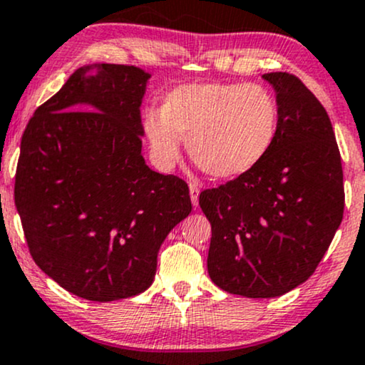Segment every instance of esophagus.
<instances>
[{
  "label": "esophagus",
  "mask_w": 365,
  "mask_h": 365,
  "mask_svg": "<svg viewBox=\"0 0 365 365\" xmlns=\"http://www.w3.org/2000/svg\"><path fill=\"white\" fill-rule=\"evenodd\" d=\"M190 199H192V204H194V207L199 206V192L200 188L199 185H195V183H190Z\"/></svg>",
  "instance_id": "34e87169"
}]
</instances>
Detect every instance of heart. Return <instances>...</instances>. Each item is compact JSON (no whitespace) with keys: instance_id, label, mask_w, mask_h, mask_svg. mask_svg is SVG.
<instances>
[{"instance_id":"heart-1","label":"heart","mask_w":365,"mask_h":365,"mask_svg":"<svg viewBox=\"0 0 365 365\" xmlns=\"http://www.w3.org/2000/svg\"><path fill=\"white\" fill-rule=\"evenodd\" d=\"M144 130L163 168L177 163L185 139L200 170L215 178H237L273 149L279 106L273 92L257 83H185L166 94L161 111L145 113Z\"/></svg>"}]
</instances>
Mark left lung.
<instances>
[{
    "mask_svg": "<svg viewBox=\"0 0 365 365\" xmlns=\"http://www.w3.org/2000/svg\"><path fill=\"white\" fill-rule=\"evenodd\" d=\"M279 106L273 149L252 171L200 192L207 271L221 290L271 299L309 279L343 220L341 158L322 104L300 78L264 73Z\"/></svg>",
    "mask_w": 365,
    "mask_h": 365,
    "instance_id": "1",
    "label": "left lung"
}]
</instances>
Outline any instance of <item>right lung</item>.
I'll return each mask as SVG.
<instances>
[{"label":"right lung","instance_id":"1","mask_svg":"<svg viewBox=\"0 0 365 365\" xmlns=\"http://www.w3.org/2000/svg\"><path fill=\"white\" fill-rule=\"evenodd\" d=\"M92 68L96 76H87ZM150 75L75 70L29 120L15 206L37 266L82 299L113 302L153 284L165 238L192 211L188 185L145 165L140 104Z\"/></svg>","mask_w":365,"mask_h":365}]
</instances>
